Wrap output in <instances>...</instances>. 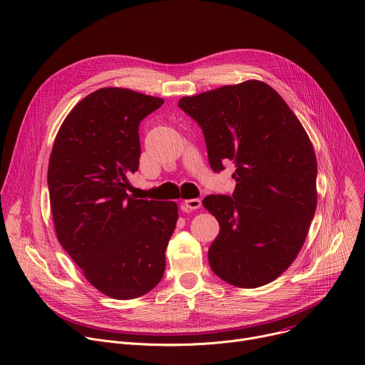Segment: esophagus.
I'll list each match as a JSON object with an SVG mask.
<instances>
[{
  "label": "esophagus",
  "instance_id": "obj_1",
  "mask_svg": "<svg viewBox=\"0 0 365 365\" xmlns=\"http://www.w3.org/2000/svg\"><path fill=\"white\" fill-rule=\"evenodd\" d=\"M201 205H202V202H201L200 197H193V200H186V201H183L182 208H183V211L189 212V211H192V210L201 208Z\"/></svg>",
  "mask_w": 365,
  "mask_h": 365
}]
</instances>
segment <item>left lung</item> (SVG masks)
I'll use <instances>...</instances> for the list:
<instances>
[{
	"label": "left lung",
	"mask_w": 365,
	"mask_h": 365,
	"mask_svg": "<svg viewBox=\"0 0 365 365\" xmlns=\"http://www.w3.org/2000/svg\"><path fill=\"white\" fill-rule=\"evenodd\" d=\"M204 132L215 173L233 161V195H208L220 222L210 267L222 281L256 288L277 279L300 252L314 217L317 161L307 132L268 84L249 80L178 105Z\"/></svg>",
	"instance_id": "obj_1"
}]
</instances>
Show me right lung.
Masks as SVG:
<instances>
[{"instance_id": "1", "label": "right lung", "mask_w": 365, "mask_h": 365, "mask_svg": "<svg viewBox=\"0 0 365 365\" xmlns=\"http://www.w3.org/2000/svg\"><path fill=\"white\" fill-rule=\"evenodd\" d=\"M163 98L108 87L84 97L61 125L48 189L61 246L98 291L130 300L163 278L179 214L172 201L135 200L140 123Z\"/></svg>"}]
</instances>
